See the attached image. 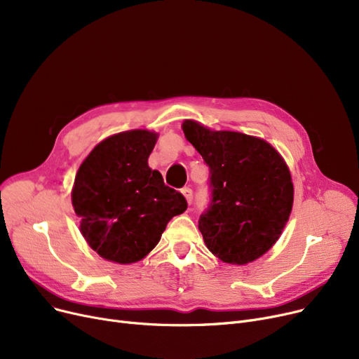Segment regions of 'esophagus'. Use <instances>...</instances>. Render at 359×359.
<instances>
[{"instance_id":"1","label":"esophagus","mask_w":359,"mask_h":359,"mask_svg":"<svg viewBox=\"0 0 359 359\" xmlns=\"http://www.w3.org/2000/svg\"><path fill=\"white\" fill-rule=\"evenodd\" d=\"M182 194H183V196L186 198V201H187V203H192L194 202V192H192V189H189V187H183L182 189Z\"/></svg>"}]
</instances>
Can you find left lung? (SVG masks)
<instances>
[{"mask_svg": "<svg viewBox=\"0 0 359 359\" xmlns=\"http://www.w3.org/2000/svg\"><path fill=\"white\" fill-rule=\"evenodd\" d=\"M183 132L210 167L211 198L199 231L218 259L246 265L265 255L290 218L294 186L278 151L260 138L210 130L184 121Z\"/></svg>", "mask_w": 359, "mask_h": 359, "instance_id": "1", "label": "left lung"}]
</instances>
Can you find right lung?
<instances>
[{
  "label": "right lung",
  "mask_w": 359,
  "mask_h": 359,
  "mask_svg": "<svg viewBox=\"0 0 359 359\" xmlns=\"http://www.w3.org/2000/svg\"><path fill=\"white\" fill-rule=\"evenodd\" d=\"M156 141L157 134L144 129L109 137L75 176L72 205L81 234L110 262L141 260L157 246L167 222L187 208L184 196L148 167Z\"/></svg>",
  "instance_id": "obj_1"
}]
</instances>
